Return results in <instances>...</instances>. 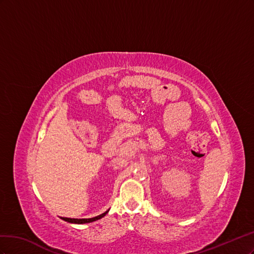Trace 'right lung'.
Masks as SVG:
<instances>
[{
	"label": "right lung",
	"mask_w": 254,
	"mask_h": 254,
	"mask_svg": "<svg viewBox=\"0 0 254 254\" xmlns=\"http://www.w3.org/2000/svg\"><path fill=\"white\" fill-rule=\"evenodd\" d=\"M108 213V211H106L105 213L101 214L97 217H93V218H88V219H75V218H64V217H61V218L64 221H68L70 223H77V224H82V223H88V222H92V221H96L98 219H101L102 217H104L106 214Z\"/></svg>",
	"instance_id": "obj_1"
}]
</instances>
